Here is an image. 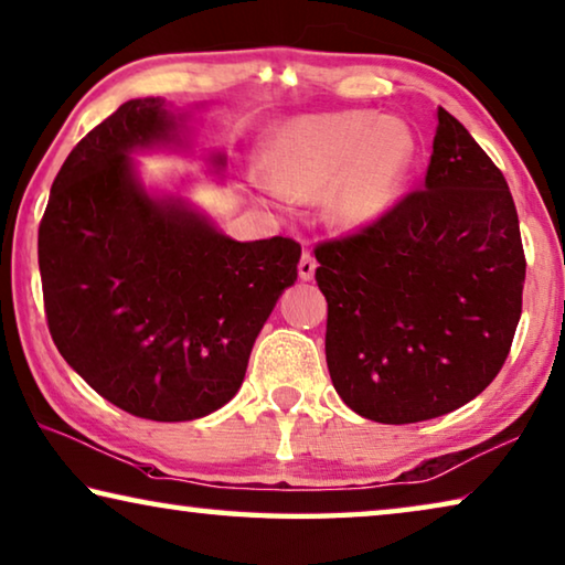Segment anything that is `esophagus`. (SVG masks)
I'll return each mask as SVG.
<instances>
[{
    "mask_svg": "<svg viewBox=\"0 0 565 565\" xmlns=\"http://www.w3.org/2000/svg\"><path fill=\"white\" fill-rule=\"evenodd\" d=\"M315 271H317V258L309 254V250H303L301 258H299V276L303 281L315 279Z\"/></svg>",
    "mask_w": 565,
    "mask_h": 565,
    "instance_id": "obj_1",
    "label": "esophagus"
}]
</instances>
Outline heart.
<instances>
[{
  "label": "heart",
  "instance_id": "b5f03b06",
  "mask_svg": "<svg viewBox=\"0 0 565 565\" xmlns=\"http://www.w3.org/2000/svg\"><path fill=\"white\" fill-rule=\"evenodd\" d=\"M415 156V136L402 120L364 110L301 115L268 140V178H256L254 185L276 203L327 193L329 221L356 231L395 209Z\"/></svg>",
  "mask_w": 565,
  "mask_h": 565
}]
</instances>
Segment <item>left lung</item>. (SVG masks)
<instances>
[{
  "mask_svg": "<svg viewBox=\"0 0 565 565\" xmlns=\"http://www.w3.org/2000/svg\"><path fill=\"white\" fill-rule=\"evenodd\" d=\"M315 256L329 307L327 366L356 415L384 425L447 415L505 364L525 281L515 203L443 107L423 188Z\"/></svg>",
  "mask_w": 565,
  "mask_h": 565,
  "instance_id": "8db88e82",
  "label": "left lung"
}]
</instances>
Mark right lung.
<instances>
[{
    "label": "right lung",
    "instance_id": "right-lung-1",
    "mask_svg": "<svg viewBox=\"0 0 565 565\" xmlns=\"http://www.w3.org/2000/svg\"><path fill=\"white\" fill-rule=\"evenodd\" d=\"M153 148H188L185 115L138 97L62 163L38 241L44 315L97 395L136 417L185 423L238 392L258 331L297 281L301 246L241 244L183 199L150 195L130 153Z\"/></svg>",
    "mask_w": 565,
    "mask_h": 565
}]
</instances>
